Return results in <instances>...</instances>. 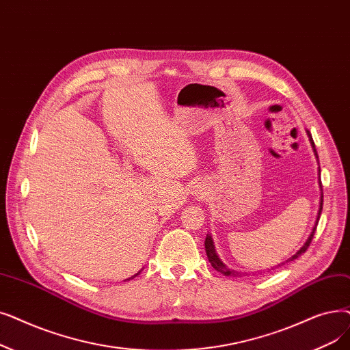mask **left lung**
<instances>
[{"mask_svg":"<svg viewBox=\"0 0 350 350\" xmlns=\"http://www.w3.org/2000/svg\"><path fill=\"white\" fill-rule=\"evenodd\" d=\"M306 133H308V137H309V142H310V146H312V148H313V153H314V156H316V159H319L317 157V153H316V148H314V143H313V139H312V134H310V131L309 130H306ZM319 174H321V167H319ZM319 178H321V176H319ZM319 185H321V190H322V183H321V180H319ZM321 206H319V211H317V216H316V221H314V226H313V229H312V232H310V234H309V237H308V240L305 241V245H303L292 257H288V259L286 260V262H283V263H280V265H278V266H282V265H284V263H287V262H293L295 259H297L299 256H301L303 253H305L306 250H308V247H309V245H310V241H312V239H313V234H314V232H316V227H317V223H319V219H321V213H322V208H323V193H322V196H321V203H319ZM204 247H206V254H207V257H208V262L211 263V266L215 267L219 273H221V275H224V276H232V278H239V276H241V273L240 271H237V270H233V269H230V267H227L223 262H221V259L219 257V254H217V252H216V247H215V241H213V239H211V234H207L206 236V240H204ZM276 266V267H278Z\"/></svg>","mask_w":350,"mask_h":350,"instance_id":"obj_1","label":"left lung"}]
</instances>
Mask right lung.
<instances>
[{"label":"right lung","instance_id":"right-lung-1","mask_svg":"<svg viewBox=\"0 0 350 350\" xmlns=\"http://www.w3.org/2000/svg\"><path fill=\"white\" fill-rule=\"evenodd\" d=\"M140 273H142V270L139 271V273H135V275L134 276H131V278H129V279H126V280H130V279H133V278H135V276H137V275H140Z\"/></svg>","mask_w":350,"mask_h":350}]
</instances>
